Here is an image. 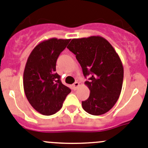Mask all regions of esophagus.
Here are the masks:
<instances>
[{"mask_svg":"<svg viewBox=\"0 0 148 148\" xmlns=\"http://www.w3.org/2000/svg\"><path fill=\"white\" fill-rule=\"evenodd\" d=\"M79 86H80V84H79V83H78V82H75V83L73 84V89H75V90H76V89H78V87Z\"/></svg>","mask_w":148,"mask_h":148,"instance_id":"1","label":"esophagus"}]
</instances>
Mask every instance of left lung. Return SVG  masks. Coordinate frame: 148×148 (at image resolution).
<instances>
[{"label":"left lung","instance_id":"obj_1","mask_svg":"<svg viewBox=\"0 0 148 148\" xmlns=\"http://www.w3.org/2000/svg\"><path fill=\"white\" fill-rule=\"evenodd\" d=\"M67 48L81 64L89 97L82 107L92 115L106 113L115 105L121 93L123 66L119 55L105 38L92 36L73 39Z\"/></svg>","mask_w":148,"mask_h":148}]
</instances>
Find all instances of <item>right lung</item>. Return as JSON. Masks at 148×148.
Listing matches in <instances>:
<instances>
[{"instance_id":"obj_1","label":"right lung","mask_w":148,"mask_h":148,"mask_svg":"<svg viewBox=\"0 0 148 148\" xmlns=\"http://www.w3.org/2000/svg\"><path fill=\"white\" fill-rule=\"evenodd\" d=\"M70 40L51 38L37 45L30 53L23 73V88L32 106L43 115L60 110L71 90L56 73L59 56Z\"/></svg>"}]
</instances>
